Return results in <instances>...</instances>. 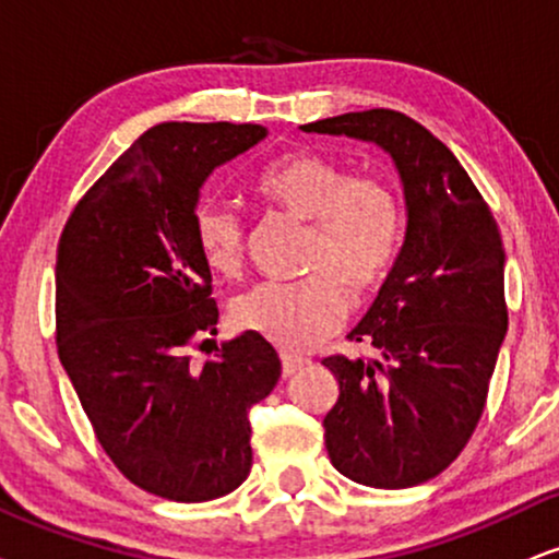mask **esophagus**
Wrapping results in <instances>:
<instances>
[{
    "label": "esophagus",
    "mask_w": 559,
    "mask_h": 559,
    "mask_svg": "<svg viewBox=\"0 0 559 559\" xmlns=\"http://www.w3.org/2000/svg\"><path fill=\"white\" fill-rule=\"evenodd\" d=\"M309 361L304 356H294V353H281V366H284V377H292L301 369V366H307Z\"/></svg>",
    "instance_id": "34e87169"
}]
</instances>
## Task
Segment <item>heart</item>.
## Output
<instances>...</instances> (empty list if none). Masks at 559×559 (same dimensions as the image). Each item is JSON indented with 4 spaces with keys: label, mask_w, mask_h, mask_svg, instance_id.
I'll use <instances>...</instances> for the list:
<instances>
[{
    "label": "heart",
    "mask_w": 559,
    "mask_h": 559,
    "mask_svg": "<svg viewBox=\"0 0 559 559\" xmlns=\"http://www.w3.org/2000/svg\"><path fill=\"white\" fill-rule=\"evenodd\" d=\"M255 190L273 206L312 222L301 281H263L239 294L231 317L281 348H312L345 320L350 292L384 281L397 258L402 206L386 180L350 175L341 162L299 150L273 159ZM195 242L211 271L235 275L245 258V222L227 203L206 201L193 216Z\"/></svg>",
    "instance_id": "heart-1"
}]
</instances>
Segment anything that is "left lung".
<instances>
[{"instance_id": "8db88e82", "label": "left lung", "mask_w": 559, "mask_h": 559, "mask_svg": "<svg viewBox=\"0 0 559 559\" xmlns=\"http://www.w3.org/2000/svg\"><path fill=\"white\" fill-rule=\"evenodd\" d=\"M301 129L381 146L407 209L400 255L348 335L379 358L322 361L341 384L322 420L330 462L358 485L428 483L475 433L508 330L496 216L449 146L405 112H345Z\"/></svg>"}]
</instances>
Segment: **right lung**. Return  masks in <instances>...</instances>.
<instances>
[{
    "label": "right lung",
    "mask_w": 559,
    "mask_h": 559,
    "mask_svg": "<svg viewBox=\"0 0 559 559\" xmlns=\"http://www.w3.org/2000/svg\"><path fill=\"white\" fill-rule=\"evenodd\" d=\"M258 123H159L76 203L56 250V348L110 462L152 496L203 503L250 475V413L281 377L258 332L195 364L216 332L195 242L201 186L260 144Z\"/></svg>",
    "instance_id": "1"
}]
</instances>
